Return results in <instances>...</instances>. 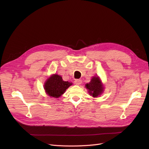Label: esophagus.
<instances>
[{"instance_id":"34e87169","label":"esophagus","mask_w":149,"mask_h":149,"mask_svg":"<svg viewBox=\"0 0 149 149\" xmlns=\"http://www.w3.org/2000/svg\"><path fill=\"white\" fill-rule=\"evenodd\" d=\"M82 83V81L80 79H77L75 80V83L77 84V85H80Z\"/></svg>"}]
</instances>
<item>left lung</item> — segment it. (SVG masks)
I'll list each match as a JSON object with an SVG mask.
<instances>
[{
	"instance_id": "obj_1",
	"label": "left lung",
	"mask_w": 149,
	"mask_h": 149,
	"mask_svg": "<svg viewBox=\"0 0 149 149\" xmlns=\"http://www.w3.org/2000/svg\"><path fill=\"white\" fill-rule=\"evenodd\" d=\"M85 87L88 90L89 95L93 97L100 96L104 91L103 84L98 76L93 77L91 81L85 85Z\"/></svg>"
}]
</instances>
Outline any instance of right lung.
Instances as JSON below:
<instances>
[{"mask_svg":"<svg viewBox=\"0 0 149 149\" xmlns=\"http://www.w3.org/2000/svg\"><path fill=\"white\" fill-rule=\"evenodd\" d=\"M72 84V83L63 80L60 75L53 74L45 81L44 89L49 96L58 98L63 94L66 90Z\"/></svg>","mask_w":149,"mask_h":149,"instance_id":"right-lung-1","label":"right lung"}]
</instances>
